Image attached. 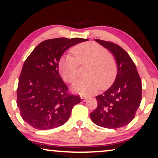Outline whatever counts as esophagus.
I'll return each instance as SVG.
<instances>
[{
  "label": "esophagus",
  "mask_w": 158,
  "mask_h": 158,
  "mask_svg": "<svg viewBox=\"0 0 158 158\" xmlns=\"http://www.w3.org/2000/svg\"><path fill=\"white\" fill-rule=\"evenodd\" d=\"M81 98L83 102H85V101L87 99V97L85 96H81Z\"/></svg>",
  "instance_id": "esophagus-1"
}]
</instances>
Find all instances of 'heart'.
I'll return each instance as SVG.
<instances>
[{"label":"heart","instance_id":"heart-1","mask_svg":"<svg viewBox=\"0 0 158 158\" xmlns=\"http://www.w3.org/2000/svg\"><path fill=\"white\" fill-rule=\"evenodd\" d=\"M75 58L69 55L61 57L59 71L62 79L73 83L77 79L78 64L87 65L86 78L79 80L72 86L74 92L82 95L95 94L112 85L117 75V63L114 56L104 47L96 42H84L72 49Z\"/></svg>","mask_w":158,"mask_h":158}]
</instances>
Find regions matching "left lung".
I'll list each match as a JSON object with an SVG mask.
<instances>
[{
  "label": "left lung",
  "mask_w": 158,
  "mask_h": 158,
  "mask_svg": "<svg viewBox=\"0 0 158 158\" xmlns=\"http://www.w3.org/2000/svg\"><path fill=\"white\" fill-rule=\"evenodd\" d=\"M116 60L118 72L113 85L96 97L98 106L90 114L91 119L106 128H121L130 123L142 98V83L131 56L118 44L96 39Z\"/></svg>",
  "instance_id": "obj_1"
}]
</instances>
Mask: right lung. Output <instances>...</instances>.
Masks as SVG:
<instances>
[{
  "mask_svg": "<svg viewBox=\"0 0 158 158\" xmlns=\"http://www.w3.org/2000/svg\"><path fill=\"white\" fill-rule=\"evenodd\" d=\"M83 38L64 37L40 43L25 61L19 77L17 106L20 116L32 128L48 130L64 124L80 96L68 93L59 73V62L67 49Z\"/></svg>",
  "mask_w": 158,
  "mask_h": 158,
  "instance_id": "obj_1",
  "label": "right lung"
}]
</instances>
